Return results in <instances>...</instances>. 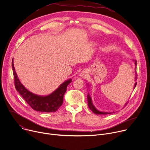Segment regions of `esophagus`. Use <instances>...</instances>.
<instances>
[{"instance_id":"esophagus-1","label":"esophagus","mask_w":150,"mask_h":150,"mask_svg":"<svg viewBox=\"0 0 150 150\" xmlns=\"http://www.w3.org/2000/svg\"><path fill=\"white\" fill-rule=\"evenodd\" d=\"M86 75V72H85L84 71H83V72H81V75H80V76H81V77H84Z\"/></svg>"}]
</instances>
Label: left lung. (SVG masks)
<instances>
[{
	"mask_svg": "<svg viewBox=\"0 0 150 150\" xmlns=\"http://www.w3.org/2000/svg\"><path fill=\"white\" fill-rule=\"evenodd\" d=\"M135 65H136V66L137 65V62H136V61H135ZM136 75H137V73H136ZM136 76H137V75H136ZM136 79H137V78L135 77V81L136 80ZM136 84H137V83H135L134 88H135ZM87 101H88V107H89L90 109H91V110H92L94 113H95L96 115H108V114L112 113H111V112H103L98 111V110L95 107V106L93 105L92 102V99H91V96H90L89 94L87 95Z\"/></svg>",
	"mask_w": 150,
	"mask_h": 150,
	"instance_id": "1",
	"label": "left lung"
}]
</instances>
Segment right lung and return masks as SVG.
<instances>
[{
  "label": "right lung",
  "instance_id": "right-lung-1",
  "mask_svg": "<svg viewBox=\"0 0 150 150\" xmlns=\"http://www.w3.org/2000/svg\"><path fill=\"white\" fill-rule=\"evenodd\" d=\"M12 66L14 85L17 91L21 94L26 102L33 109L42 112H55L62 105L64 95L66 91L68 84L72 82L71 79L63 83L54 92L50 95L45 96H38L28 91L19 81L15 71L13 59L12 60Z\"/></svg>",
  "mask_w": 150,
  "mask_h": 150
}]
</instances>
